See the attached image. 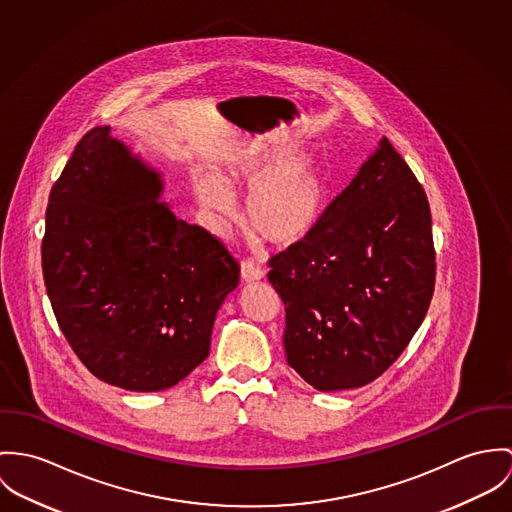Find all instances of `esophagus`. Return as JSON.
I'll list each match as a JSON object with an SVG mask.
<instances>
[{"mask_svg": "<svg viewBox=\"0 0 512 512\" xmlns=\"http://www.w3.org/2000/svg\"><path fill=\"white\" fill-rule=\"evenodd\" d=\"M265 277V271L253 263V261H243L241 263V279L245 283H255V281H261Z\"/></svg>", "mask_w": 512, "mask_h": 512, "instance_id": "esophagus-1", "label": "esophagus"}]
</instances>
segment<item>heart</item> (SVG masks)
Segmentation results:
<instances>
[{"label": "heart", "instance_id": "b5f03b06", "mask_svg": "<svg viewBox=\"0 0 512 512\" xmlns=\"http://www.w3.org/2000/svg\"><path fill=\"white\" fill-rule=\"evenodd\" d=\"M233 190L251 194L247 204V226L275 245H290L310 233L320 220L328 186L318 165L310 159L290 163H245L228 176ZM200 204L224 226L235 214L228 186L216 176L202 172L194 180Z\"/></svg>", "mask_w": 512, "mask_h": 512}]
</instances>
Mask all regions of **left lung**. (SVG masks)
Listing matches in <instances>:
<instances>
[{
	"mask_svg": "<svg viewBox=\"0 0 512 512\" xmlns=\"http://www.w3.org/2000/svg\"><path fill=\"white\" fill-rule=\"evenodd\" d=\"M269 267L286 361L308 385L357 389L397 361L428 312L436 251L426 192L387 137Z\"/></svg>",
	"mask_w": 512,
	"mask_h": 512,
	"instance_id": "8db88e82",
	"label": "left lung"
}]
</instances>
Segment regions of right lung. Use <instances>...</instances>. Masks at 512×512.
<instances>
[{
    "mask_svg": "<svg viewBox=\"0 0 512 512\" xmlns=\"http://www.w3.org/2000/svg\"><path fill=\"white\" fill-rule=\"evenodd\" d=\"M161 192L159 172L94 127L51 190L41 247L64 338L94 377L137 393L171 389L208 357L239 283L226 245Z\"/></svg>",
    "mask_w": 512,
    "mask_h": 512,
    "instance_id": "1",
    "label": "right lung"
}]
</instances>
